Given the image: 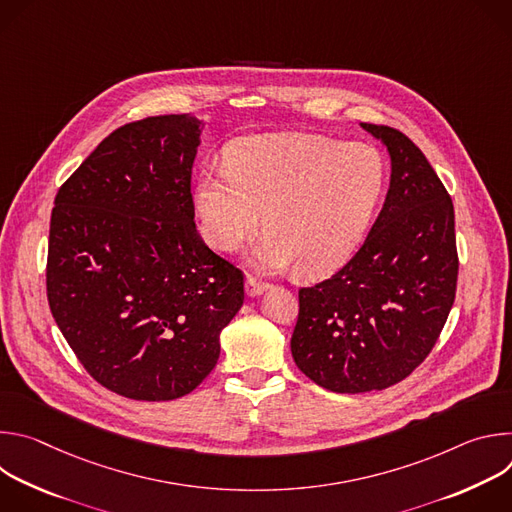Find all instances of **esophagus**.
Wrapping results in <instances>:
<instances>
[{"mask_svg":"<svg viewBox=\"0 0 512 512\" xmlns=\"http://www.w3.org/2000/svg\"><path fill=\"white\" fill-rule=\"evenodd\" d=\"M269 289V283H265V281H259V279H255V277H247V281H245V291H247V296L249 298H255V296H261L263 291H267Z\"/></svg>","mask_w":512,"mask_h":512,"instance_id":"esophagus-1","label":"esophagus"}]
</instances>
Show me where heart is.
Returning a JSON list of instances; mask_svg holds the SVG:
<instances>
[{
  "instance_id": "obj_1",
  "label": "heart",
  "mask_w": 512,
  "mask_h": 512,
  "mask_svg": "<svg viewBox=\"0 0 512 512\" xmlns=\"http://www.w3.org/2000/svg\"><path fill=\"white\" fill-rule=\"evenodd\" d=\"M227 172H202L192 202L206 243L223 253L269 231L253 253L265 271L298 265L308 277L342 267L356 251L387 186L371 143L314 133H259L233 141Z\"/></svg>"
}]
</instances>
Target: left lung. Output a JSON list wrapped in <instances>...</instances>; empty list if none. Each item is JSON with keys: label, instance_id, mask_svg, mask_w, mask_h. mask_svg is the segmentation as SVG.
<instances>
[{"label": "left lung", "instance_id": "1", "mask_svg": "<svg viewBox=\"0 0 512 512\" xmlns=\"http://www.w3.org/2000/svg\"><path fill=\"white\" fill-rule=\"evenodd\" d=\"M391 156V184L356 255L300 289L291 356L334 393L387 389L409 377L440 336L456 298L454 204L401 131L360 123Z\"/></svg>", "mask_w": 512, "mask_h": 512}]
</instances>
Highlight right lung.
<instances>
[{
  "mask_svg": "<svg viewBox=\"0 0 512 512\" xmlns=\"http://www.w3.org/2000/svg\"><path fill=\"white\" fill-rule=\"evenodd\" d=\"M202 121L160 115L105 137L54 198L46 291L87 373L135 401L194 391L245 300L206 247L190 192Z\"/></svg>",
  "mask_w": 512,
  "mask_h": 512,
  "instance_id": "obj_1",
  "label": "right lung"
}]
</instances>
